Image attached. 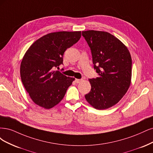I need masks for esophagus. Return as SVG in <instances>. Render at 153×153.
Wrapping results in <instances>:
<instances>
[{"label": "esophagus", "mask_w": 153, "mask_h": 153, "mask_svg": "<svg viewBox=\"0 0 153 153\" xmlns=\"http://www.w3.org/2000/svg\"><path fill=\"white\" fill-rule=\"evenodd\" d=\"M82 81H83L82 79H75V82L76 83H80Z\"/></svg>", "instance_id": "esophagus-1"}]
</instances>
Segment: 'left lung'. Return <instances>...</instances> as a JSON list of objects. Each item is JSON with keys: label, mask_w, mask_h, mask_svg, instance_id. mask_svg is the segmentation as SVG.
I'll return each mask as SVG.
<instances>
[{"label": "left lung", "mask_w": 153, "mask_h": 153, "mask_svg": "<svg viewBox=\"0 0 153 153\" xmlns=\"http://www.w3.org/2000/svg\"><path fill=\"white\" fill-rule=\"evenodd\" d=\"M82 36L89 46L96 78L90 79L91 89L85 98L97 109H108L119 102L130 85L131 58L127 48L106 32L88 30Z\"/></svg>", "instance_id": "obj_1"}]
</instances>
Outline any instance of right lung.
Here are the masks:
<instances>
[{
  "label": "right lung",
  "mask_w": 153,
  "mask_h": 153,
  "mask_svg": "<svg viewBox=\"0 0 153 153\" xmlns=\"http://www.w3.org/2000/svg\"><path fill=\"white\" fill-rule=\"evenodd\" d=\"M81 36V32L48 33L32 44L26 52L21 63V79L37 105L50 109L63 99L74 78L67 77L55 68L63 64L64 53Z\"/></svg>",
  "instance_id": "1"
}]
</instances>
